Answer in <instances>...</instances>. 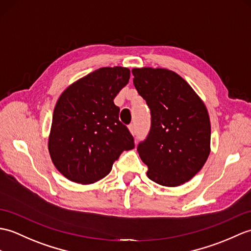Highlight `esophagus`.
Here are the masks:
<instances>
[{
  "label": "esophagus",
  "mask_w": 251,
  "mask_h": 251,
  "mask_svg": "<svg viewBox=\"0 0 251 251\" xmlns=\"http://www.w3.org/2000/svg\"><path fill=\"white\" fill-rule=\"evenodd\" d=\"M129 130H130V132L132 133V135H135V133H136V126H135V124H130L129 125Z\"/></svg>",
  "instance_id": "esophagus-1"
}]
</instances>
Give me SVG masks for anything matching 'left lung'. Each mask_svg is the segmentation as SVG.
<instances>
[{"instance_id":"obj_1","label":"left lung","mask_w":251,"mask_h":251,"mask_svg":"<svg viewBox=\"0 0 251 251\" xmlns=\"http://www.w3.org/2000/svg\"><path fill=\"white\" fill-rule=\"evenodd\" d=\"M133 84L151 110V128L138 145L153 182L176 187L204 166L211 151L205 104L192 87L164 68H133Z\"/></svg>"}]
</instances>
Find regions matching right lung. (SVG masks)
<instances>
[{
    "label": "right lung",
    "instance_id": "right-lung-1",
    "mask_svg": "<svg viewBox=\"0 0 251 251\" xmlns=\"http://www.w3.org/2000/svg\"><path fill=\"white\" fill-rule=\"evenodd\" d=\"M125 67H102L79 79L57 100L49 137L55 168L75 183L91 184L110 173L133 137L119 120L113 99L128 83Z\"/></svg>",
    "mask_w": 251,
    "mask_h": 251
}]
</instances>
